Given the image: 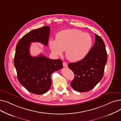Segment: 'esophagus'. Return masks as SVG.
Returning <instances> with one entry per match:
<instances>
[{
    "mask_svg": "<svg viewBox=\"0 0 121 121\" xmlns=\"http://www.w3.org/2000/svg\"><path fill=\"white\" fill-rule=\"evenodd\" d=\"M63 66L65 68H68V64L66 62H63Z\"/></svg>",
    "mask_w": 121,
    "mask_h": 121,
    "instance_id": "34e87169",
    "label": "esophagus"
}]
</instances>
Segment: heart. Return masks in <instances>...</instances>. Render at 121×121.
I'll use <instances>...</instances> for the list:
<instances>
[{"label":"heart","instance_id":"b5f03b06","mask_svg":"<svg viewBox=\"0 0 121 121\" xmlns=\"http://www.w3.org/2000/svg\"><path fill=\"white\" fill-rule=\"evenodd\" d=\"M90 35L76 29L63 30L56 35V40L49 41L52 52L61 55L66 50V58L71 62H78L87 55L92 45Z\"/></svg>","mask_w":121,"mask_h":121}]
</instances>
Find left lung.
Segmentation results:
<instances>
[{
	"label": "left lung",
	"mask_w": 121,
	"mask_h": 121,
	"mask_svg": "<svg viewBox=\"0 0 121 121\" xmlns=\"http://www.w3.org/2000/svg\"><path fill=\"white\" fill-rule=\"evenodd\" d=\"M95 37L94 44L84 58L68 64V67L74 74L71 86L79 92L92 90L104 76L107 60V52L103 39L96 34Z\"/></svg>",
	"instance_id": "left-lung-1"
}]
</instances>
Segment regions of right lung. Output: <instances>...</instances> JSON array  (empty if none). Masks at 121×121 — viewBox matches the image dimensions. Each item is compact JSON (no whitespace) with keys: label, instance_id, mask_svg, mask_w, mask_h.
Segmentation results:
<instances>
[{"label":"right lung","instance_id":"add662e5","mask_svg":"<svg viewBox=\"0 0 121 121\" xmlns=\"http://www.w3.org/2000/svg\"><path fill=\"white\" fill-rule=\"evenodd\" d=\"M50 27L44 26L32 30L18 42L14 57L17 79L30 93L41 95L48 91L52 85L51 74L63 68L60 59L53 60L43 54L31 56V43L39 42L47 46Z\"/></svg>","mask_w":121,"mask_h":121}]
</instances>
